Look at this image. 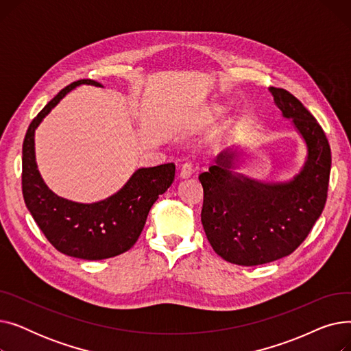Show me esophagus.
<instances>
[{"instance_id": "obj_1", "label": "esophagus", "mask_w": 351, "mask_h": 351, "mask_svg": "<svg viewBox=\"0 0 351 351\" xmlns=\"http://www.w3.org/2000/svg\"><path fill=\"white\" fill-rule=\"evenodd\" d=\"M193 165H192V162H185L182 165V168H180V178H189L192 173H193Z\"/></svg>"}]
</instances>
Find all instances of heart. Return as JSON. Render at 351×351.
<instances>
[{
    "label": "heart",
    "mask_w": 351,
    "mask_h": 351,
    "mask_svg": "<svg viewBox=\"0 0 351 351\" xmlns=\"http://www.w3.org/2000/svg\"><path fill=\"white\" fill-rule=\"evenodd\" d=\"M225 110H226V108H225V106H222V105H217V106H215V108L212 109V114H213L215 117H222V115L225 114Z\"/></svg>",
    "instance_id": "b5f03b06"
}]
</instances>
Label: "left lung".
<instances>
[{
    "label": "left lung",
    "mask_w": 351,
    "mask_h": 351,
    "mask_svg": "<svg viewBox=\"0 0 351 351\" xmlns=\"http://www.w3.org/2000/svg\"><path fill=\"white\" fill-rule=\"evenodd\" d=\"M269 90L307 145L300 173L289 182H257L232 171L237 152L228 149L199 175L208 241L222 259L241 266L265 265L293 253L315 226L327 199L331 152L324 131L289 90Z\"/></svg>",
    "instance_id": "obj_1"
}]
</instances>
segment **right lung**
<instances>
[{"mask_svg":"<svg viewBox=\"0 0 351 351\" xmlns=\"http://www.w3.org/2000/svg\"><path fill=\"white\" fill-rule=\"evenodd\" d=\"M82 84L102 86L94 80L72 82L29 123L23 143V195L35 223L55 249L84 261H102L136 243L152 205L172 185L175 163L138 169L121 191L95 204H78L48 189L36 169L35 129L71 89Z\"/></svg>","mask_w":351,"mask_h":351,"instance_id":"add662e5","label":"right lung"}]
</instances>
